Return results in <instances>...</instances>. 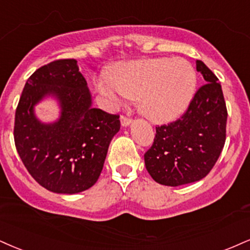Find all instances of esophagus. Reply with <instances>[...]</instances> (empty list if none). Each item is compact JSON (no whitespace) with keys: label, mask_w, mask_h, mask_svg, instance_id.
Wrapping results in <instances>:
<instances>
[{"label":"esophagus","mask_w":250,"mask_h":250,"mask_svg":"<svg viewBox=\"0 0 250 250\" xmlns=\"http://www.w3.org/2000/svg\"><path fill=\"white\" fill-rule=\"evenodd\" d=\"M120 121H121L122 127H128V125H130V123H131V120L130 119H128V117H125V116H123V115L120 117Z\"/></svg>","instance_id":"34e87169"}]
</instances>
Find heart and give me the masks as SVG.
<instances>
[{
    "instance_id": "heart-1",
    "label": "heart",
    "mask_w": 250,
    "mask_h": 250,
    "mask_svg": "<svg viewBox=\"0 0 250 250\" xmlns=\"http://www.w3.org/2000/svg\"><path fill=\"white\" fill-rule=\"evenodd\" d=\"M108 76L95 80L99 94L109 108L125 99H136L143 116L156 122L176 119L184 113L194 95L197 74L184 58H146L113 65Z\"/></svg>"
}]
</instances>
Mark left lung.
Wrapping results in <instances>:
<instances>
[{
  "instance_id": "obj_1",
  "label": "left lung",
  "mask_w": 250,
  "mask_h": 250,
  "mask_svg": "<svg viewBox=\"0 0 250 250\" xmlns=\"http://www.w3.org/2000/svg\"><path fill=\"white\" fill-rule=\"evenodd\" d=\"M205 85L176 122L156 127L154 144L144 155L146 167L158 184L199 182L218 161L226 141L227 108L221 85L201 60L195 62Z\"/></svg>"
}]
</instances>
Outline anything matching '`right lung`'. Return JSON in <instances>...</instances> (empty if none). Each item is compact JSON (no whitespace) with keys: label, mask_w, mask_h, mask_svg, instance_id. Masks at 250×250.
<instances>
[{"label":"right lung","mask_w":250,"mask_h":250,"mask_svg":"<svg viewBox=\"0 0 250 250\" xmlns=\"http://www.w3.org/2000/svg\"><path fill=\"white\" fill-rule=\"evenodd\" d=\"M53 98L60 116L42 123L34 107ZM87 81L76 59L42 66L26 81L15 115V146L34 179L51 192L76 194L99 179L119 115L93 108Z\"/></svg>","instance_id":"right-lung-1"}]
</instances>
